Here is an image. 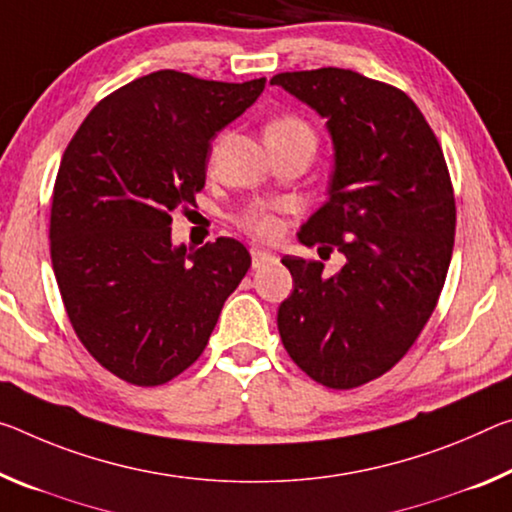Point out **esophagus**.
Here are the masks:
<instances>
[{"label": "esophagus", "mask_w": 512, "mask_h": 512, "mask_svg": "<svg viewBox=\"0 0 512 512\" xmlns=\"http://www.w3.org/2000/svg\"><path fill=\"white\" fill-rule=\"evenodd\" d=\"M250 257H253V269H259L264 262H269L273 259L271 250H264V248H250Z\"/></svg>", "instance_id": "34e87169"}]
</instances>
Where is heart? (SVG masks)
<instances>
[{
  "label": "heart",
  "mask_w": 512,
  "mask_h": 512,
  "mask_svg": "<svg viewBox=\"0 0 512 512\" xmlns=\"http://www.w3.org/2000/svg\"><path fill=\"white\" fill-rule=\"evenodd\" d=\"M266 136H310L312 139V129L307 127L300 118L282 116V118H275L273 123L266 127ZM241 227L246 232L255 234V237H264V239L275 237L280 230L278 218H275L271 212H266V209H253V212H248L241 218Z\"/></svg>",
  "instance_id": "obj_1"
}]
</instances>
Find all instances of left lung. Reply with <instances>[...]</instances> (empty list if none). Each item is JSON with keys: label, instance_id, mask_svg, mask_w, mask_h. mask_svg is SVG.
<instances>
[{"label": "left lung", "instance_id": "obj_1", "mask_svg": "<svg viewBox=\"0 0 512 512\" xmlns=\"http://www.w3.org/2000/svg\"><path fill=\"white\" fill-rule=\"evenodd\" d=\"M271 84L326 118L335 145L330 198L298 241L346 257L335 275L314 259H282L294 291L278 330L312 380L353 389L392 369L435 310L456 234L449 168L399 88L344 68L280 72Z\"/></svg>", "mask_w": 512, "mask_h": 512}]
</instances>
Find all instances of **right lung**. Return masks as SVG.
I'll return each instance as SVG.
<instances>
[{
	"mask_svg": "<svg viewBox=\"0 0 512 512\" xmlns=\"http://www.w3.org/2000/svg\"><path fill=\"white\" fill-rule=\"evenodd\" d=\"M264 86L150 72L97 102L63 152L54 275L79 342L125 383L164 385L189 369L250 269L237 239L173 246L170 212L196 202L216 132Z\"/></svg>",
	"mask_w": 512,
	"mask_h": 512,
	"instance_id": "1",
	"label": "right lung"
}]
</instances>
